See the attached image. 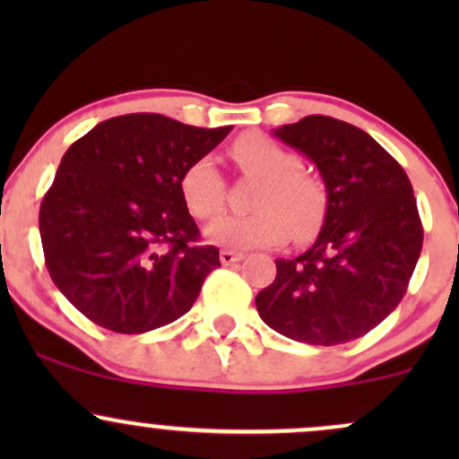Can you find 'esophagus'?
<instances>
[{"mask_svg": "<svg viewBox=\"0 0 459 459\" xmlns=\"http://www.w3.org/2000/svg\"><path fill=\"white\" fill-rule=\"evenodd\" d=\"M244 259V252H235V250H222L220 252V261L224 263V265H233V263Z\"/></svg>", "mask_w": 459, "mask_h": 459, "instance_id": "34e87169", "label": "esophagus"}]
</instances>
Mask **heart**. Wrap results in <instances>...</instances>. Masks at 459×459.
<instances>
[{
  "label": "heart",
  "instance_id": "heart-1",
  "mask_svg": "<svg viewBox=\"0 0 459 459\" xmlns=\"http://www.w3.org/2000/svg\"><path fill=\"white\" fill-rule=\"evenodd\" d=\"M230 157L247 178L261 181L250 215H222L207 226L213 244L229 247L281 246L293 235L308 239L324 224L328 192L315 175L302 170L298 152L267 135L247 134L235 140ZM181 196L187 212L209 220L224 207L226 183L212 157H198L181 177Z\"/></svg>",
  "mask_w": 459,
  "mask_h": 459
}]
</instances>
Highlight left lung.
Wrapping results in <instances>:
<instances>
[{
    "label": "left lung",
    "mask_w": 459,
    "mask_h": 459,
    "mask_svg": "<svg viewBox=\"0 0 459 459\" xmlns=\"http://www.w3.org/2000/svg\"><path fill=\"white\" fill-rule=\"evenodd\" d=\"M317 166L328 192L317 239L256 296L272 330L308 345L360 339L397 308L423 247L412 183L403 168L354 125L307 116L273 129Z\"/></svg>",
    "instance_id": "left-lung-1"
}]
</instances>
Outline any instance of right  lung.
Returning <instances> with one entry per match:
<instances>
[{
    "mask_svg": "<svg viewBox=\"0 0 459 459\" xmlns=\"http://www.w3.org/2000/svg\"><path fill=\"white\" fill-rule=\"evenodd\" d=\"M229 131L125 114L68 146L39 226L51 281L79 313L142 334L194 307L220 250L200 244L181 177Z\"/></svg>",
    "mask_w": 459,
    "mask_h": 459,
    "instance_id": "add662e5",
    "label": "right lung"
}]
</instances>
